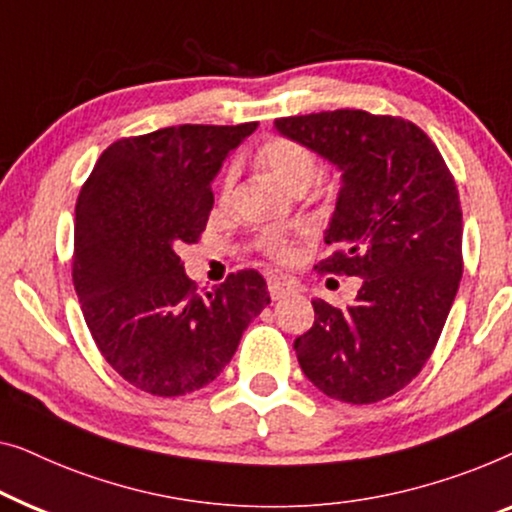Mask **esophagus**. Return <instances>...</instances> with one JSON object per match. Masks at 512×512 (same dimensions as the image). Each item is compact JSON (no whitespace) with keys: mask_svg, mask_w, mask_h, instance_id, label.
<instances>
[{"mask_svg":"<svg viewBox=\"0 0 512 512\" xmlns=\"http://www.w3.org/2000/svg\"><path fill=\"white\" fill-rule=\"evenodd\" d=\"M290 292H294L292 283H287V280H280V278H269V294L273 301L287 297Z\"/></svg>","mask_w":512,"mask_h":512,"instance_id":"1","label":"esophagus"}]
</instances>
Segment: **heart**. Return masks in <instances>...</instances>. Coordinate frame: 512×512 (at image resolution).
I'll return each instance as SVG.
<instances>
[{"label": "heart", "instance_id": "b5f03b06", "mask_svg": "<svg viewBox=\"0 0 512 512\" xmlns=\"http://www.w3.org/2000/svg\"><path fill=\"white\" fill-rule=\"evenodd\" d=\"M257 162L273 181H278L285 190L297 192L311 187L315 178L320 176V157L313 148L306 143L287 139V136H273V139L264 141L257 150ZM236 185V167H227L222 171L218 183V197L220 201H227L232 197ZM262 248L276 259H290L292 246L285 241L276 239V236H266L262 239Z\"/></svg>", "mask_w": 512, "mask_h": 512}]
</instances>
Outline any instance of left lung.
Wrapping results in <instances>:
<instances>
[{
    "instance_id": "obj_1",
    "label": "left lung",
    "mask_w": 512,
    "mask_h": 512,
    "mask_svg": "<svg viewBox=\"0 0 512 512\" xmlns=\"http://www.w3.org/2000/svg\"><path fill=\"white\" fill-rule=\"evenodd\" d=\"M343 171L318 271L362 278L355 304L315 299L294 341L306 378L327 397L376 403L403 390L436 348L462 280V206L448 164L420 127L357 109L278 118Z\"/></svg>"
}]
</instances>
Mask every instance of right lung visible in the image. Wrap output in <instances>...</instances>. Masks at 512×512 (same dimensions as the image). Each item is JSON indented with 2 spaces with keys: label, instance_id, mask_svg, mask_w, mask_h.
<instances>
[{
  "label": "right lung",
  "instance_id": "right-lung-1",
  "mask_svg": "<svg viewBox=\"0 0 512 512\" xmlns=\"http://www.w3.org/2000/svg\"><path fill=\"white\" fill-rule=\"evenodd\" d=\"M255 129L178 125L120 139L78 194L71 276L83 318L113 371L155 397L213 383L271 304L255 269L201 297L176 253L199 241L213 178Z\"/></svg>",
  "mask_w": 512,
  "mask_h": 512
}]
</instances>
